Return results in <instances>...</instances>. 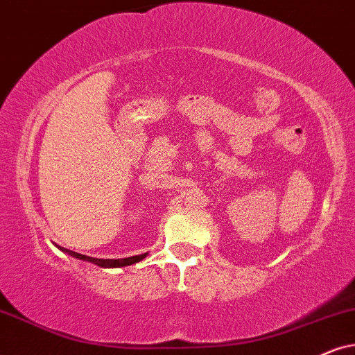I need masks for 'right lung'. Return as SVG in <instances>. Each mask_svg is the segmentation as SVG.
Masks as SVG:
<instances>
[{"instance_id": "add662e5", "label": "right lung", "mask_w": 355, "mask_h": 355, "mask_svg": "<svg viewBox=\"0 0 355 355\" xmlns=\"http://www.w3.org/2000/svg\"><path fill=\"white\" fill-rule=\"evenodd\" d=\"M60 250H64L65 254L71 255V257L80 259V260H87V262L95 263L98 267H105V268H111V267H125V266H132V263L139 262V260L146 259L147 254H141V255H134V257H125V259H95V257H88V255L73 252V250L58 248Z\"/></svg>"}]
</instances>
